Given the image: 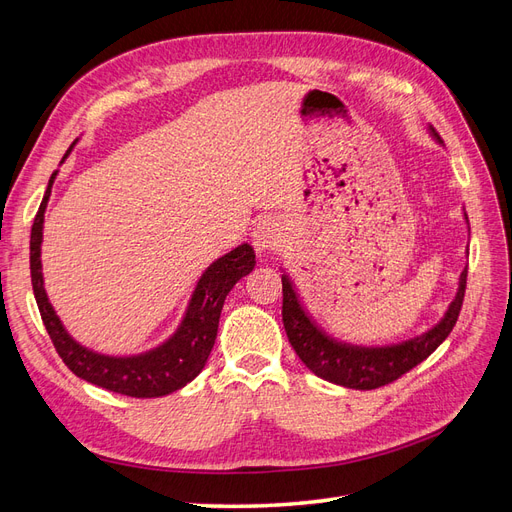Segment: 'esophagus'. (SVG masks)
I'll return each instance as SVG.
<instances>
[{"mask_svg": "<svg viewBox=\"0 0 512 512\" xmlns=\"http://www.w3.org/2000/svg\"><path fill=\"white\" fill-rule=\"evenodd\" d=\"M284 243L282 228L275 220H260L252 230V245L258 254H275Z\"/></svg>", "mask_w": 512, "mask_h": 512, "instance_id": "1", "label": "esophagus"}]
</instances>
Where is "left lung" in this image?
Here are the masks:
<instances>
[{
  "label": "left lung",
  "mask_w": 512,
  "mask_h": 512,
  "mask_svg": "<svg viewBox=\"0 0 512 512\" xmlns=\"http://www.w3.org/2000/svg\"><path fill=\"white\" fill-rule=\"evenodd\" d=\"M466 284L468 267L463 269L459 277L457 297L453 299L438 327H433L423 337L410 339L406 344L391 348H352L333 342V339L316 329V324L307 318L297 299V292H294L286 275H282V320L288 342L309 371H314L322 380L346 386V389L371 391L408 374L410 369L425 361L451 335L461 312L463 297H466Z\"/></svg>",
  "instance_id": "left-lung-1"
}]
</instances>
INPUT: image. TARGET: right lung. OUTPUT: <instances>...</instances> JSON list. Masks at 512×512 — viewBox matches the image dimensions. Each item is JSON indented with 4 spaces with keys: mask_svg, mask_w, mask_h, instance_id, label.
Returning a JSON list of instances; mask_svg holds the SVG:
<instances>
[{
    "mask_svg": "<svg viewBox=\"0 0 512 512\" xmlns=\"http://www.w3.org/2000/svg\"><path fill=\"white\" fill-rule=\"evenodd\" d=\"M55 175L57 173L51 175L49 188H46L40 209L34 218L32 241H29V269H32L34 297L42 322L57 354L61 356V361L68 365L72 374L119 395L147 399L179 391L181 386L194 380L203 371L215 344V335H218V322L226 294L256 265V254L252 245H239L237 250L215 260L203 273L179 331L164 346L141 356H130V359H113V356L96 354L76 344L66 333V329L61 327L42 286V222Z\"/></svg>",
    "mask_w": 512,
    "mask_h": 512,
    "instance_id": "obj_1",
    "label": "right lung"
}]
</instances>
